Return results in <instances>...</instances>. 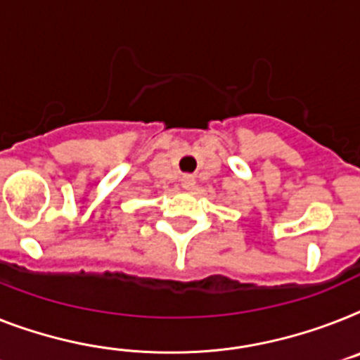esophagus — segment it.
I'll use <instances>...</instances> for the list:
<instances>
[{"label": "esophagus", "mask_w": 360, "mask_h": 360, "mask_svg": "<svg viewBox=\"0 0 360 360\" xmlns=\"http://www.w3.org/2000/svg\"><path fill=\"white\" fill-rule=\"evenodd\" d=\"M180 182H182L184 189H187V191H193V189H195V184H197V180H195V176H193V174H184Z\"/></svg>", "instance_id": "esophagus-1"}]
</instances>
